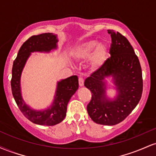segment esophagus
Listing matches in <instances>:
<instances>
[{"mask_svg":"<svg viewBox=\"0 0 156 156\" xmlns=\"http://www.w3.org/2000/svg\"><path fill=\"white\" fill-rule=\"evenodd\" d=\"M78 83H79L80 87H83L84 84V79L83 77H80V78H78Z\"/></svg>","mask_w":156,"mask_h":156,"instance_id":"1","label":"esophagus"}]
</instances>
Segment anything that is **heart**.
Here are the masks:
<instances>
[{"instance_id": "obj_1", "label": "heart", "mask_w": 156, "mask_h": 156, "mask_svg": "<svg viewBox=\"0 0 156 156\" xmlns=\"http://www.w3.org/2000/svg\"><path fill=\"white\" fill-rule=\"evenodd\" d=\"M72 54L76 60L82 61L89 58V66L94 69H99L108 59V49L105 43H98L97 40L90 39L76 46Z\"/></svg>"}]
</instances>
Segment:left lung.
<instances>
[{
	"instance_id": "obj_1",
	"label": "left lung",
	"mask_w": 156,
	"mask_h": 156,
	"mask_svg": "<svg viewBox=\"0 0 156 156\" xmlns=\"http://www.w3.org/2000/svg\"><path fill=\"white\" fill-rule=\"evenodd\" d=\"M108 33L112 37V56L86 79L84 86L92 94L87 105L91 119L98 124L114 125L124 120L140 101L142 73L139 58L128 39L113 30H108ZM109 86L116 91L113 98L107 94Z\"/></svg>"
}]
</instances>
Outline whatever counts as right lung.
Instances as JSON below:
<instances>
[{
	"mask_svg": "<svg viewBox=\"0 0 156 156\" xmlns=\"http://www.w3.org/2000/svg\"><path fill=\"white\" fill-rule=\"evenodd\" d=\"M56 34L45 33L33 36L20 48L14 61L11 80L12 92L20 110L27 119L35 124L52 126L60 123L66 117L68 102L78 89V78L73 76L57 81L51 104L43 109L31 108L25 102L21 91V76L27 61L32 53H49L58 49Z\"/></svg>",
	"mask_w": 156,
	"mask_h": 156,
	"instance_id": "obj_1",
	"label": "right lung"
}]
</instances>
